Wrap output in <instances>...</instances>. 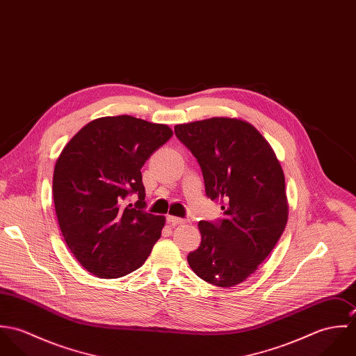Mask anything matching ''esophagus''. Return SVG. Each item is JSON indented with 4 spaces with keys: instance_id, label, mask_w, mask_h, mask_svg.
Wrapping results in <instances>:
<instances>
[{
    "instance_id": "1",
    "label": "esophagus",
    "mask_w": 356,
    "mask_h": 356,
    "mask_svg": "<svg viewBox=\"0 0 356 356\" xmlns=\"http://www.w3.org/2000/svg\"><path fill=\"white\" fill-rule=\"evenodd\" d=\"M167 222H168L171 226H177V225H182V223H186L188 220H186V219H182V218H178V216H172V215H168V216H167Z\"/></svg>"
}]
</instances>
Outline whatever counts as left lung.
I'll use <instances>...</instances> for the list:
<instances>
[{
  "mask_svg": "<svg viewBox=\"0 0 356 356\" xmlns=\"http://www.w3.org/2000/svg\"><path fill=\"white\" fill-rule=\"evenodd\" d=\"M174 130L200 164L207 197L223 211V219L199 222L202 244L188 254V263L212 285H238L285 230L288 202L281 164L264 137L241 119L211 118Z\"/></svg>",
  "mask_w": 356,
  "mask_h": 356,
  "instance_id": "8db88e82",
  "label": "left lung"
}]
</instances>
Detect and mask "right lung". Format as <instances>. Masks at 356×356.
<instances>
[{
    "label": "right lung",
    "mask_w": 356,
    "mask_h": 356,
    "mask_svg": "<svg viewBox=\"0 0 356 356\" xmlns=\"http://www.w3.org/2000/svg\"><path fill=\"white\" fill-rule=\"evenodd\" d=\"M171 136L167 124L106 116L82 127L60 153L53 172L57 220L67 247L93 275H127L152 252L165 218L144 209L141 168Z\"/></svg>",
    "instance_id": "add662e5"
}]
</instances>
